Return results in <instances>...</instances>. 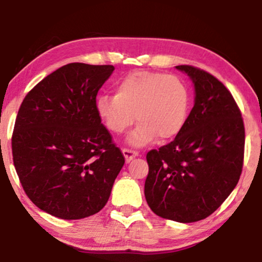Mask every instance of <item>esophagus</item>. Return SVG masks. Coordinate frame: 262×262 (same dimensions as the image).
<instances>
[{
  "label": "esophagus",
  "instance_id": "obj_1",
  "mask_svg": "<svg viewBox=\"0 0 262 262\" xmlns=\"http://www.w3.org/2000/svg\"><path fill=\"white\" fill-rule=\"evenodd\" d=\"M122 152H123V156H124L125 162H127V163H128V162H130L132 160H133V158H135L139 155L138 151L129 150V148H123V150H122Z\"/></svg>",
  "mask_w": 262,
  "mask_h": 262
}]
</instances>
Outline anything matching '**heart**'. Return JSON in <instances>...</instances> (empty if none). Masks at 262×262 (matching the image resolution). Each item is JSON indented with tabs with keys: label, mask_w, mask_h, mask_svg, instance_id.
<instances>
[{
	"label": "heart",
	"mask_w": 262,
	"mask_h": 262,
	"mask_svg": "<svg viewBox=\"0 0 262 262\" xmlns=\"http://www.w3.org/2000/svg\"><path fill=\"white\" fill-rule=\"evenodd\" d=\"M190 102V89L183 78L140 70L121 78L115 95H100L95 107L102 124L114 134H123L137 117L139 124L128 141L145 146L157 137H177L187 122Z\"/></svg>",
	"instance_id": "1"
}]
</instances>
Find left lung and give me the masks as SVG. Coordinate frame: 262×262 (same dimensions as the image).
Returning a JSON list of instances; mask_svg holds the SVG:
<instances>
[{
  "instance_id": "8db88e82",
  "label": "left lung",
  "mask_w": 262,
  "mask_h": 262,
  "mask_svg": "<svg viewBox=\"0 0 262 262\" xmlns=\"http://www.w3.org/2000/svg\"><path fill=\"white\" fill-rule=\"evenodd\" d=\"M194 105L169 144L147 152L145 198L156 215L194 223L213 214L236 187L244 160L246 132L230 91L209 72L191 65Z\"/></svg>"
}]
</instances>
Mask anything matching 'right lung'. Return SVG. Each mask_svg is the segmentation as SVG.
Segmentation results:
<instances>
[{"label": "right lung", "mask_w": 262, "mask_h": 262, "mask_svg": "<svg viewBox=\"0 0 262 262\" xmlns=\"http://www.w3.org/2000/svg\"><path fill=\"white\" fill-rule=\"evenodd\" d=\"M115 68L71 62L28 93L12 135L13 162L36 207L64 220L100 211L124 156L97 114V94Z\"/></svg>", "instance_id": "1"}]
</instances>
